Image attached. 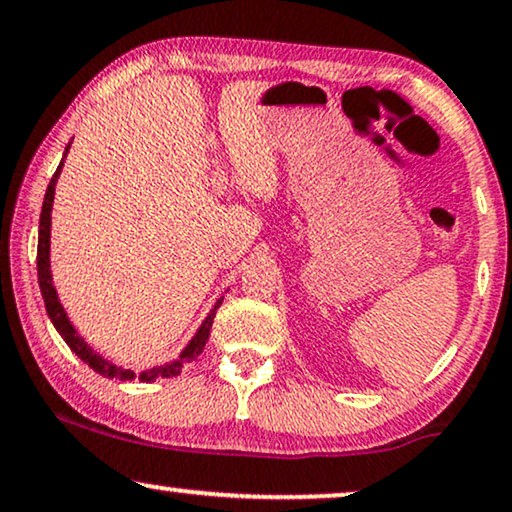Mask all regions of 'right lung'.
I'll list each match as a JSON object with an SVG mask.
<instances>
[{"label":"right lung","mask_w":512,"mask_h":512,"mask_svg":"<svg viewBox=\"0 0 512 512\" xmlns=\"http://www.w3.org/2000/svg\"><path fill=\"white\" fill-rule=\"evenodd\" d=\"M69 150V146H67ZM67 150H64V155H67ZM62 164L57 167L55 176L50 178L48 183V190H46V197H43V208H41V220H39V248H37V271H39V287H41V297H43V304H46V311H48V318L53 322L55 329L60 331V336L67 341V345L71 350L76 352L78 357L83 359L85 364L90 366V369H95L97 373H102L104 378H115V380H134L136 373L132 369H122V366H115L111 362H106L102 355H97L95 350L90 348L88 343L83 341L81 336H78V331L71 325L67 313H64V308L60 304V299H57V292L53 287V276H50V211H53V197H55V183H57V176H60L62 171ZM222 304V299L215 304V308L211 313H208V318L201 322V327L197 334L192 336V341L185 345V350L181 352V357L174 359V362L169 364H162V366H155V369H148L141 373V380L143 383H153L157 378H174L181 373L183 366L187 362H194L201 352H204V345L208 341V334H211V327H213V318H215V311H218Z\"/></svg>","instance_id":"right-lung-1"}]
</instances>
